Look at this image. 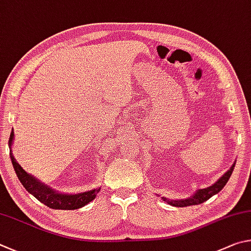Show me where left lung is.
Returning <instances> with one entry per match:
<instances>
[{"instance_id":"left-lung-1","label":"left lung","mask_w":251,"mask_h":251,"mask_svg":"<svg viewBox=\"0 0 251 251\" xmlns=\"http://www.w3.org/2000/svg\"><path fill=\"white\" fill-rule=\"evenodd\" d=\"M235 164L234 163L231 165V168L227 171V172L223 175V176L218 179L216 183H214L212 186H208L206 188H201V190L196 191L193 196L188 197V199L185 200H166L165 197H162V200L166 203L172 205V206H176V207H185V206H191V205H199L204 203L207 200H209L210 197L213 195L217 194L218 192H221L223 190V187L226 185V183L228 182V179H229L230 175L232 173V171H234L235 168Z\"/></svg>"}]
</instances>
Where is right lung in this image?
Segmentation results:
<instances>
[{
    "instance_id": "right-lung-1",
    "label": "right lung",
    "mask_w": 251,
    "mask_h": 251,
    "mask_svg": "<svg viewBox=\"0 0 251 251\" xmlns=\"http://www.w3.org/2000/svg\"><path fill=\"white\" fill-rule=\"evenodd\" d=\"M13 140H14V131L12 130L10 140H8V146L10 149L12 148ZM10 156L11 161L14 168L17 177H19L20 182L22 183L26 191L29 194H32L35 199H37L43 204H45L48 207L52 209H78L81 208L83 206L89 204L92 200L98 194L100 191V187L95 188V190L78 193V194H63L57 191H54L50 186H47L45 184L39 182L37 178H35L33 175L25 172V170L22 169V166L17 163L16 160L13 156L12 150H10Z\"/></svg>"
}]
</instances>
